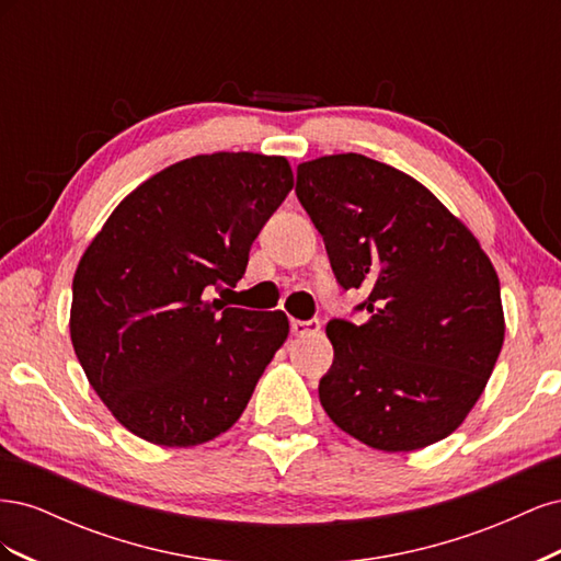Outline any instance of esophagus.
Returning <instances> with one entry per match:
<instances>
[{"mask_svg":"<svg viewBox=\"0 0 561 561\" xmlns=\"http://www.w3.org/2000/svg\"><path fill=\"white\" fill-rule=\"evenodd\" d=\"M290 330L295 336H311L320 332V320H290Z\"/></svg>","mask_w":561,"mask_h":561,"instance_id":"1","label":"esophagus"}]
</instances>
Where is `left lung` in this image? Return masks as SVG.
Returning <instances> with one entry per match:
<instances>
[{"label":"left lung","mask_w":561,"mask_h":561,"mask_svg":"<svg viewBox=\"0 0 561 561\" xmlns=\"http://www.w3.org/2000/svg\"><path fill=\"white\" fill-rule=\"evenodd\" d=\"M297 198L344 290L369 320H330L322 410L381 451H414L461 426L505 336L496 268L426 186L363 154L297 165Z\"/></svg>","instance_id":"1"}]
</instances>
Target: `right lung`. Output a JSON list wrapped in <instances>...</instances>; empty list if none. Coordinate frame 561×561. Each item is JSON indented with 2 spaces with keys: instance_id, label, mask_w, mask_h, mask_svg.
Listing matches in <instances>:
<instances>
[{
  "instance_id": "add662e5",
  "label": "right lung",
  "mask_w": 561,
  "mask_h": 561,
  "mask_svg": "<svg viewBox=\"0 0 561 561\" xmlns=\"http://www.w3.org/2000/svg\"><path fill=\"white\" fill-rule=\"evenodd\" d=\"M295 186L285 157L217 151L133 190L83 252L70 336L114 419L151 445L229 431L283 346V311L225 307L252 241Z\"/></svg>"
}]
</instances>
